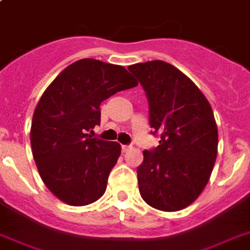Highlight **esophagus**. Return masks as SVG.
I'll return each mask as SVG.
<instances>
[{
    "label": "esophagus",
    "mask_w": 250,
    "mask_h": 250,
    "mask_svg": "<svg viewBox=\"0 0 250 250\" xmlns=\"http://www.w3.org/2000/svg\"><path fill=\"white\" fill-rule=\"evenodd\" d=\"M129 148H131L129 145H122V150H123V152H127Z\"/></svg>",
    "instance_id": "esophagus-1"
}]
</instances>
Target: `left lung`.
Segmentation results:
<instances>
[{
	"instance_id": "1",
	"label": "left lung",
	"mask_w": 250,
	"mask_h": 250,
	"mask_svg": "<svg viewBox=\"0 0 250 250\" xmlns=\"http://www.w3.org/2000/svg\"><path fill=\"white\" fill-rule=\"evenodd\" d=\"M149 102L153 135L160 145L144 150L137 167L143 200L154 209L178 211L208 184L218 152V128L209 101L192 80L164 61L129 66Z\"/></svg>"
}]
</instances>
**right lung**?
I'll return each mask as SVG.
<instances>
[{"instance_id": "add662e5", "label": "right lung", "mask_w": 250, "mask_h": 250, "mask_svg": "<svg viewBox=\"0 0 250 250\" xmlns=\"http://www.w3.org/2000/svg\"><path fill=\"white\" fill-rule=\"evenodd\" d=\"M123 66L84 58L64 68L45 89L31 125V146L42 182L72 206L97 201L121 156V145L92 137L100 105L137 85Z\"/></svg>"}]
</instances>
